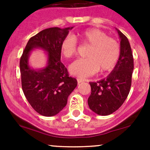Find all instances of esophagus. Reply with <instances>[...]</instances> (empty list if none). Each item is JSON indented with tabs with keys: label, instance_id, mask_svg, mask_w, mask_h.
<instances>
[{
	"label": "esophagus",
	"instance_id": "34e87169",
	"mask_svg": "<svg viewBox=\"0 0 150 150\" xmlns=\"http://www.w3.org/2000/svg\"><path fill=\"white\" fill-rule=\"evenodd\" d=\"M77 81H78V83H83V81H85L84 80H83V79H81V78H78V79H77Z\"/></svg>",
	"mask_w": 150,
	"mask_h": 150
}]
</instances>
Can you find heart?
<instances>
[{
    "instance_id": "1",
    "label": "heart",
    "mask_w": 150,
    "mask_h": 150,
    "mask_svg": "<svg viewBox=\"0 0 150 150\" xmlns=\"http://www.w3.org/2000/svg\"><path fill=\"white\" fill-rule=\"evenodd\" d=\"M78 38L81 43L90 46L86 59L74 62L69 66V72L78 78H85L95 75L98 71L110 72L117 64L120 57V46L115 39L99 29H88L80 32L75 37L68 35L60 45V51L66 59H70L77 54Z\"/></svg>"
}]
</instances>
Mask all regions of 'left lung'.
<instances>
[{"instance_id":"1","label":"left lung","mask_w":150,"mask_h":150,"mask_svg":"<svg viewBox=\"0 0 150 150\" xmlns=\"http://www.w3.org/2000/svg\"><path fill=\"white\" fill-rule=\"evenodd\" d=\"M117 30V29H116ZM120 39V57L111 73L96 83H89L91 93L89 108L99 115H108L118 110L126 99L131 86L134 58L126 36L117 30Z\"/></svg>"}]
</instances>
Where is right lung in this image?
Here are the masks:
<instances>
[{"label": "right lung", "instance_id": "add662e5", "mask_svg": "<svg viewBox=\"0 0 150 150\" xmlns=\"http://www.w3.org/2000/svg\"><path fill=\"white\" fill-rule=\"evenodd\" d=\"M73 28H51L42 30L29 40L20 59L22 87L27 100L40 115L46 117L58 114L67 103V98L78 85L69 76L60 61V45ZM34 48L48 53L47 65L40 70L28 66V57Z\"/></svg>", "mask_w": 150, "mask_h": 150}]
</instances>
